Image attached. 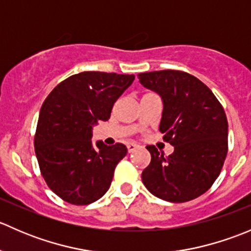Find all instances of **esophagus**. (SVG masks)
I'll use <instances>...</instances> for the list:
<instances>
[{
    "label": "esophagus",
    "mask_w": 251,
    "mask_h": 251,
    "mask_svg": "<svg viewBox=\"0 0 251 251\" xmlns=\"http://www.w3.org/2000/svg\"><path fill=\"white\" fill-rule=\"evenodd\" d=\"M137 148H138L137 144H133V143L127 144V151H128V153H132V151H135Z\"/></svg>",
    "instance_id": "34e87169"
}]
</instances>
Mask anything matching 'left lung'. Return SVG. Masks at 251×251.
I'll return each mask as SVG.
<instances>
[{"mask_svg": "<svg viewBox=\"0 0 251 251\" xmlns=\"http://www.w3.org/2000/svg\"><path fill=\"white\" fill-rule=\"evenodd\" d=\"M144 87L158 93L164 109L159 130L174 146L169 156L147 146L151 164L142 181L153 196L184 203L212 186L228 151V123L221 103L199 78L179 70L138 74Z\"/></svg>", "mask_w": 251, "mask_h": 251, "instance_id": "8db88e82", "label": "left lung"}]
</instances>
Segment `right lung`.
<instances>
[{"instance_id": "1", "label": "right lung", "mask_w": 251, "mask_h": 251, "mask_svg": "<svg viewBox=\"0 0 251 251\" xmlns=\"http://www.w3.org/2000/svg\"><path fill=\"white\" fill-rule=\"evenodd\" d=\"M135 75L83 72L65 78L40 110L35 153L47 186L63 201L87 205L109 189L114 170L126 155L123 143L92 144V128L110 118L114 103Z\"/></svg>"}]
</instances>
